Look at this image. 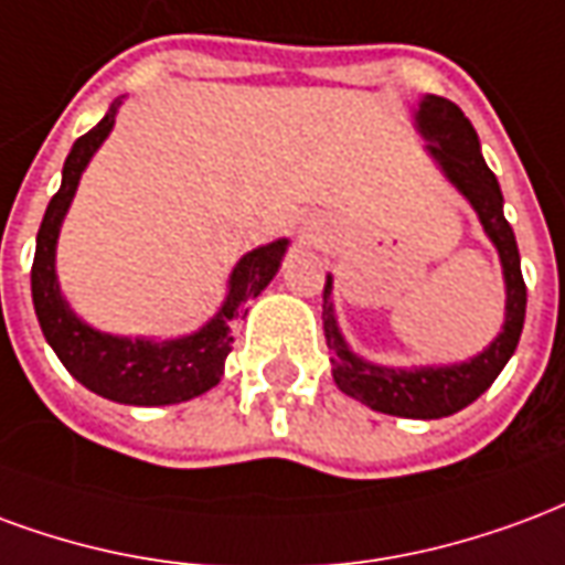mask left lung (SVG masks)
<instances>
[{"mask_svg":"<svg viewBox=\"0 0 565 565\" xmlns=\"http://www.w3.org/2000/svg\"><path fill=\"white\" fill-rule=\"evenodd\" d=\"M418 129L430 141V152L443 164L446 177L455 183L469 204L479 213L484 232L500 249L502 274H505V324L479 358L455 367H422V370H391L367 364L349 352V345L337 331L331 303V277L324 282L322 324L328 349L333 352V382L343 394L367 403L370 409L401 418H446L460 413L463 406L479 401L491 388L493 379L509 364L524 331L526 286L521 277V255L514 243L512 225L502 216V192L493 171L484 164L479 150V135L463 110L443 96H424L422 108L415 114Z\"/></svg>","mask_w":565,"mask_h":565,"instance_id":"1","label":"left lung"}]
</instances>
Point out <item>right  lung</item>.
I'll use <instances>...</instances> for the list:
<instances>
[{
  "label": "right lung",
  "instance_id": "obj_1",
  "mask_svg": "<svg viewBox=\"0 0 565 565\" xmlns=\"http://www.w3.org/2000/svg\"><path fill=\"white\" fill-rule=\"evenodd\" d=\"M114 102L105 119L96 129H89L74 141L63 168V186L51 198L44 210V220L35 243V262H32V303L47 343L60 355L65 370L72 373L84 388L98 397L129 406H164V403L192 401L198 394L210 391L222 379L225 358L232 352L234 337L228 333V322L241 312L246 300L262 295V288L274 279L279 262L286 255V243L277 241L258 246L249 255H243L241 265L232 274V291L204 328L183 340L171 343H150V340H126L110 333L93 331L65 307L60 286H56V237L68 204H72L77 180L84 174L89 156L98 150V143L108 138L114 129Z\"/></svg>",
  "mask_w": 565,
  "mask_h": 565
}]
</instances>
